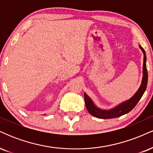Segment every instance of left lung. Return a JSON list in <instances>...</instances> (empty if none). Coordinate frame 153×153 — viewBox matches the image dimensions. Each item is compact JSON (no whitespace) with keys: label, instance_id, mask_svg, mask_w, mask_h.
Masks as SVG:
<instances>
[{"label":"left lung","instance_id":"1","mask_svg":"<svg viewBox=\"0 0 153 153\" xmlns=\"http://www.w3.org/2000/svg\"><path fill=\"white\" fill-rule=\"evenodd\" d=\"M140 48L143 51L144 54L143 79H142L141 85H140L138 90L137 91V92L129 99L124 101V102L120 103L117 106H116L112 108H110V109H102V108H99V107L95 104L94 101H92V99L85 93H84V100H85V106H86L88 111L91 115L96 117V118L103 119L117 118V117H121V116L129 113L136 106L137 103H138V101L141 99L145 90H146L147 85V79H148L146 67V54H145V51L144 50V49L140 45Z\"/></svg>","mask_w":153,"mask_h":153}]
</instances>
